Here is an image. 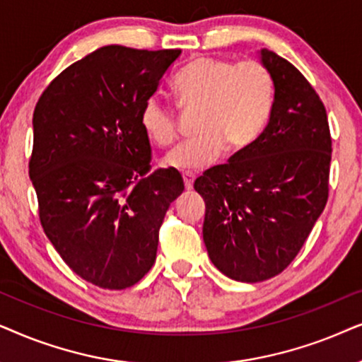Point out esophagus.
Here are the masks:
<instances>
[{
  "instance_id": "obj_1",
  "label": "esophagus",
  "mask_w": 362,
  "mask_h": 362,
  "mask_svg": "<svg viewBox=\"0 0 362 362\" xmlns=\"http://www.w3.org/2000/svg\"><path fill=\"white\" fill-rule=\"evenodd\" d=\"M194 180H195V177L192 175V173H184L185 190H192V189H194Z\"/></svg>"
}]
</instances>
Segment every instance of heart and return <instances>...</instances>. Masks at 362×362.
I'll return each mask as SVG.
<instances>
[{
	"label": "heart",
	"mask_w": 362,
	"mask_h": 362,
	"mask_svg": "<svg viewBox=\"0 0 362 362\" xmlns=\"http://www.w3.org/2000/svg\"><path fill=\"white\" fill-rule=\"evenodd\" d=\"M178 107L199 110L195 134L165 157L168 167L195 172L218 160L221 152H240L262 136L273 114L276 83L272 71L258 61L233 62L199 56L173 77ZM139 124L152 144L167 147L178 137L175 109L158 95L144 100Z\"/></svg>",
	"instance_id": "b5f03b06"
}]
</instances>
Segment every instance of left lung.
Returning a JSON list of instances; mask_svg holds the SVG:
<instances>
[{"mask_svg":"<svg viewBox=\"0 0 362 362\" xmlns=\"http://www.w3.org/2000/svg\"><path fill=\"white\" fill-rule=\"evenodd\" d=\"M259 54L276 83L267 129L194 184L206 205L209 257L221 273L243 283L264 281L288 268L329 195L332 148L325 104L290 61L269 49Z\"/></svg>","mask_w":362,"mask_h":362,"instance_id":"left-lung-1","label":"left lung"}]
</instances>
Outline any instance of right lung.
<instances>
[{
    "label": "right lung",
    "instance_id": "obj_1",
    "mask_svg": "<svg viewBox=\"0 0 362 362\" xmlns=\"http://www.w3.org/2000/svg\"><path fill=\"white\" fill-rule=\"evenodd\" d=\"M178 54L100 47L54 77L33 114L30 177L42 230L77 276L104 290L147 274L163 216L184 192L177 170L152 172L139 124Z\"/></svg>",
    "mask_w": 362,
    "mask_h": 362
}]
</instances>
